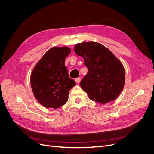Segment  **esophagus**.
<instances>
[{"label":"esophagus","instance_id":"obj_1","mask_svg":"<svg viewBox=\"0 0 154 154\" xmlns=\"http://www.w3.org/2000/svg\"><path fill=\"white\" fill-rule=\"evenodd\" d=\"M75 82H76L77 84H79L80 82V80H81V79H80V77H78V78L75 79Z\"/></svg>","mask_w":154,"mask_h":154}]
</instances>
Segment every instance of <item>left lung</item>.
Here are the masks:
<instances>
[{"label": "left lung", "instance_id": "left-lung-1", "mask_svg": "<svg viewBox=\"0 0 154 154\" xmlns=\"http://www.w3.org/2000/svg\"><path fill=\"white\" fill-rule=\"evenodd\" d=\"M75 54L82 57L88 69L80 82L90 99L100 103L114 100L125 82L123 64L108 48L93 41L75 44Z\"/></svg>", "mask_w": 154, "mask_h": 154}]
</instances>
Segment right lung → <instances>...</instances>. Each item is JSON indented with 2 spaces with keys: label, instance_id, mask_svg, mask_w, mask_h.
<instances>
[{
  "label": "right lung",
  "instance_id": "add662e5",
  "mask_svg": "<svg viewBox=\"0 0 154 154\" xmlns=\"http://www.w3.org/2000/svg\"><path fill=\"white\" fill-rule=\"evenodd\" d=\"M71 49L66 46L53 47L36 63L30 75L32 92L44 107L57 109L66 103L75 82L70 79L65 59Z\"/></svg>",
  "mask_w": 154,
  "mask_h": 154
}]
</instances>
